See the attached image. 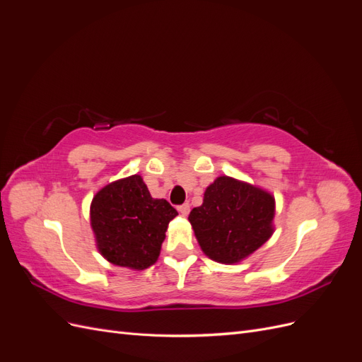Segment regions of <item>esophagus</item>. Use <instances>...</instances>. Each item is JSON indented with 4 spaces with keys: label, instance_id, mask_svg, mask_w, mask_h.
<instances>
[{
    "label": "esophagus",
    "instance_id": "34e87169",
    "mask_svg": "<svg viewBox=\"0 0 362 362\" xmlns=\"http://www.w3.org/2000/svg\"><path fill=\"white\" fill-rule=\"evenodd\" d=\"M178 211L182 214V216H187L190 213V205L189 204H182L178 206Z\"/></svg>",
    "mask_w": 362,
    "mask_h": 362
}]
</instances>
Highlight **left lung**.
Here are the masks:
<instances>
[{
    "instance_id": "1",
    "label": "left lung",
    "mask_w": 362,
    "mask_h": 362,
    "mask_svg": "<svg viewBox=\"0 0 362 362\" xmlns=\"http://www.w3.org/2000/svg\"><path fill=\"white\" fill-rule=\"evenodd\" d=\"M275 198L267 190L231 177H217L189 221L204 254L222 264H235L272 237Z\"/></svg>"
}]
</instances>
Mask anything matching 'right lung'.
Segmentation results:
<instances>
[{
    "mask_svg": "<svg viewBox=\"0 0 362 362\" xmlns=\"http://www.w3.org/2000/svg\"><path fill=\"white\" fill-rule=\"evenodd\" d=\"M177 216L166 199L152 198L140 175L107 184L90 204L100 254L115 266L133 270H145L158 259L169 222Z\"/></svg>",
    "mask_w": 362,
    "mask_h": 362,
    "instance_id": "1",
    "label": "right lung"
}]
</instances>
